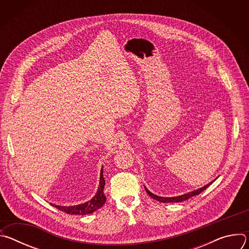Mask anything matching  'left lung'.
<instances>
[{
  "label": "left lung",
  "instance_id": "1",
  "mask_svg": "<svg viewBox=\"0 0 249 249\" xmlns=\"http://www.w3.org/2000/svg\"><path fill=\"white\" fill-rule=\"evenodd\" d=\"M214 181H215V180H213V181L210 182L209 184H207V185H205L204 187L199 188V189H197V190H195V191L189 192V193L184 194V195H181V196H177V197H168V198H167V197H160V196H157V195L153 194V193L150 192L146 187H145V189H146L147 193H148L152 198H154L155 200H158V201L162 202V203H174V202L177 203V202H183V201H185V200H187V199H189V198H191V197H193V196H196V195L200 194L202 191H204L207 187H209Z\"/></svg>",
  "mask_w": 249,
  "mask_h": 249
}]
</instances>
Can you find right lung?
<instances>
[{"label": "right lung", "mask_w": 249, "mask_h": 249, "mask_svg": "<svg viewBox=\"0 0 249 249\" xmlns=\"http://www.w3.org/2000/svg\"><path fill=\"white\" fill-rule=\"evenodd\" d=\"M104 184H105V180L103 177V172H102V168H101V173H100V181H99V187L98 190L95 194V196L81 205L78 206H71V207H62V206H58V205H53L55 208H57L58 210L66 213V214L69 215H88V214H91L94 211L98 210L100 207H102V205L105 203L106 201V197L103 193V188H104Z\"/></svg>", "instance_id": "1"}]
</instances>
